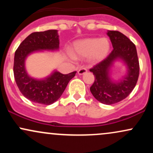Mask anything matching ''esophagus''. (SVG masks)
Segmentation results:
<instances>
[{
    "instance_id": "34e87169",
    "label": "esophagus",
    "mask_w": 153,
    "mask_h": 153,
    "mask_svg": "<svg viewBox=\"0 0 153 153\" xmlns=\"http://www.w3.org/2000/svg\"><path fill=\"white\" fill-rule=\"evenodd\" d=\"M87 69L86 68H80V70H78V75H83V74H85V73H87Z\"/></svg>"
}]
</instances>
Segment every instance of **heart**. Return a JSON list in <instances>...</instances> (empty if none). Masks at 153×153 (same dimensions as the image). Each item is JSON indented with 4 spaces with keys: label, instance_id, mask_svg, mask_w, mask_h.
<instances>
[{
    "label": "heart",
    "instance_id": "obj_1",
    "mask_svg": "<svg viewBox=\"0 0 153 153\" xmlns=\"http://www.w3.org/2000/svg\"><path fill=\"white\" fill-rule=\"evenodd\" d=\"M110 50V43L106 38H86L77 40L73 45V55L88 57L92 62H101L106 58Z\"/></svg>",
    "mask_w": 153,
    "mask_h": 153
}]
</instances>
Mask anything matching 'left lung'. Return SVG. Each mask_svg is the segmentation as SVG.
<instances>
[{
    "mask_svg": "<svg viewBox=\"0 0 153 153\" xmlns=\"http://www.w3.org/2000/svg\"><path fill=\"white\" fill-rule=\"evenodd\" d=\"M114 50L106 59L96 65L90 71L95 80L90 90L94 98L103 104L118 103L127 97L137 82L140 65L136 47L129 38L118 31H108ZM117 60H121L127 68L126 74L122 79L114 81L110 68Z\"/></svg>",
    "mask_w": 153,
    "mask_h": 153,
    "instance_id": "left-lung-1",
    "label": "left lung"
}]
</instances>
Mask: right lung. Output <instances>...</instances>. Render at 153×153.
<instances>
[{
	"label": "right lung",
	"mask_w": 153,
	"mask_h": 153,
	"mask_svg": "<svg viewBox=\"0 0 153 153\" xmlns=\"http://www.w3.org/2000/svg\"><path fill=\"white\" fill-rule=\"evenodd\" d=\"M59 40L57 30H47L31 33L20 44L15 52L13 74L19 91L23 96L32 102L50 105L59 99L68 82L75 75L76 71L62 74L54 71L43 79L29 76L25 67V61L31 53L39 51H57Z\"/></svg>",
	"instance_id": "obj_1"
}]
</instances>
